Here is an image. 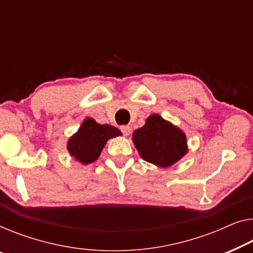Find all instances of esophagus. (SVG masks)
<instances>
[{"label":"esophagus","mask_w":253,"mask_h":253,"mask_svg":"<svg viewBox=\"0 0 253 253\" xmlns=\"http://www.w3.org/2000/svg\"><path fill=\"white\" fill-rule=\"evenodd\" d=\"M120 130L123 131V134L125 135V136H128V135L131 133L130 126H122V127H120Z\"/></svg>","instance_id":"34e87169"}]
</instances>
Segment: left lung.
I'll return each instance as SVG.
<instances>
[{
    "mask_svg": "<svg viewBox=\"0 0 253 253\" xmlns=\"http://www.w3.org/2000/svg\"><path fill=\"white\" fill-rule=\"evenodd\" d=\"M131 139L142 159L160 168L178 163L188 151L185 133L157 114L148 117L145 125L134 130Z\"/></svg>",
    "mask_w": 253,
    "mask_h": 253,
    "instance_id": "1",
    "label": "left lung"
}]
</instances>
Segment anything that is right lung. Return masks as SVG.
<instances>
[{
	"instance_id": "right-lung-1",
	"label": "right lung",
	"mask_w": 253,
	"mask_h": 253,
	"mask_svg": "<svg viewBox=\"0 0 253 253\" xmlns=\"http://www.w3.org/2000/svg\"><path fill=\"white\" fill-rule=\"evenodd\" d=\"M122 131L111 125H101L86 118L79 129L67 142V150L75 160L88 165L97 160L108 139L120 136Z\"/></svg>"
}]
</instances>
